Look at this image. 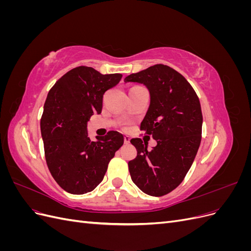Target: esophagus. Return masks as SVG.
<instances>
[{
  "mask_svg": "<svg viewBox=\"0 0 251 251\" xmlns=\"http://www.w3.org/2000/svg\"><path fill=\"white\" fill-rule=\"evenodd\" d=\"M125 144H128V143H130V140H131V138L130 137H128V136H125Z\"/></svg>",
  "mask_w": 251,
  "mask_h": 251,
  "instance_id": "34e87169",
  "label": "esophagus"
}]
</instances>
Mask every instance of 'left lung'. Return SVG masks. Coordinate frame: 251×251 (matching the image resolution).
I'll return each mask as SVG.
<instances>
[{
	"instance_id": "left-lung-1",
	"label": "left lung",
	"mask_w": 251,
	"mask_h": 251,
	"mask_svg": "<svg viewBox=\"0 0 251 251\" xmlns=\"http://www.w3.org/2000/svg\"><path fill=\"white\" fill-rule=\"evenodd\" d=\"M125 81L149 89L151 103L140 130L157 141L148 150L140 138L131 139L137 150V157L128 161L131 178L147 195L164 196L183 181L200 147V100L184 76L162 64L128 75Z\"/></svg>"
}]
</instances>
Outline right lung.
<instances>
[{"label":"right lung","instance_id":"1","mask_svg":"<svg viewBox=\"0 0 251 251\" xmlns=\"http://www.w3.org/2000/svg\"><path fill=\"white\" fill-rule=\"evenodd\" d=\"M123 75L101 74L80 66L63 75L49 91L44 104L41 132L45 157L52 177L64 191L82 195L102 181L108 164L124 144V136L110 131L105 136H88L87 124L100 114L102 97Z\"/></svg>","mask_w":251,"mask_h":251}]
</instances>
